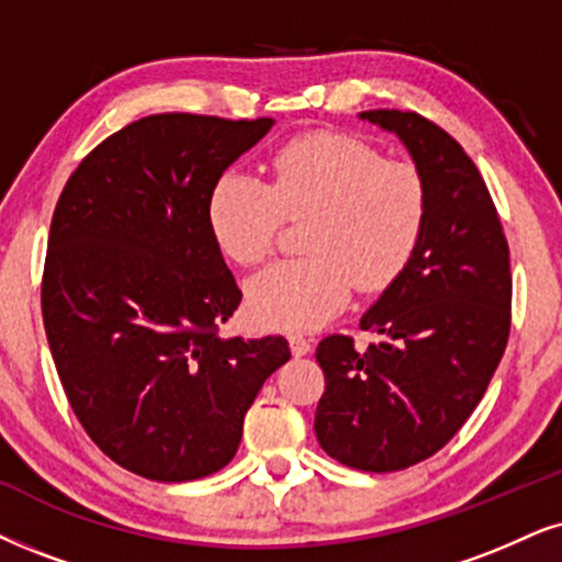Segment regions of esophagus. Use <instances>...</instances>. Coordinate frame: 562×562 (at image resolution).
<instances>
[{
    "mask_svg": "<svg viewBox=\"0 0 562 562\" xmlns=\"http://www.w3.org/2000/svg\"><path fill=\"white\" fill-rule=\"evenodd\" d=\"M288 342H290V352H293L295 358H303V355L311 352V342L305 337H301V334H293Z\"/></svg>",
    "mask_w": 562,
    "mask_h": 562,
    "instance_id": "esophagus-1",
    "label": "esophagus"
}]
</instances>
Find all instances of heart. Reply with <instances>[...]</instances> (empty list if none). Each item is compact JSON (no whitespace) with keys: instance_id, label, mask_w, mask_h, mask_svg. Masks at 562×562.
<instances>
[{"instance_id":"1","label":"heart","mask_w":562,"mask_h":562,"mask_svg":"<svg viewBox=\"0 0 562 562\" xmlns=\"http://www.w3.org/2000/svg\"><path fill=\"white\" fill-rule=\"evenodd\" d=\"M305 216V257L277 261L246 285L248 314L267 329H318L352 288L394 285L428 231V179L417 162L383 158L363 139L316 132L277 153L272 183L228 170L207 207L212 236L240 267L265 261L285 220Z\"/></svg>"}]
</instances>
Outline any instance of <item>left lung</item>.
Segmentation results:
<instances>
[{"instance_id":"left-lung-1","label":"left lung","mask_w":562,"mask_h":562,"mask_svg":"<svg viewBox=\"0 0 562 562\" xmlns=\"http://www.w3.org/2000/svg\"><path fill=\"white\" fill-rule=\"evenodd\" d=\"M394 132L430 189L417 257L360 318L381 342L329 334L314 430L339 464L400 472L443 449L487 392L510 331L508 240L464 147L415 111H363Z\"/></svg>"}]
</instances>
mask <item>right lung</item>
Wrapping results in <instances>:
<instances>
[{
	"mask_svg": "<svg viewBox=\"0 0 562 562\" xmlns=\"http://www.w3.org/2000/svg\"><path fill=\"white\" fill-rule=\"evenodd\" d=\"M272 119L155 113L85 155L56 202L41 311L64 394L92 443L155 482L236 457L285 337H220L240 303L210 231L223 170Z\"/></svg>",
	"mask_w": 562,
	"mask_h": 562,
	"instance_id": "obj_1",
	"label": "right lung"
}]
</instances>
